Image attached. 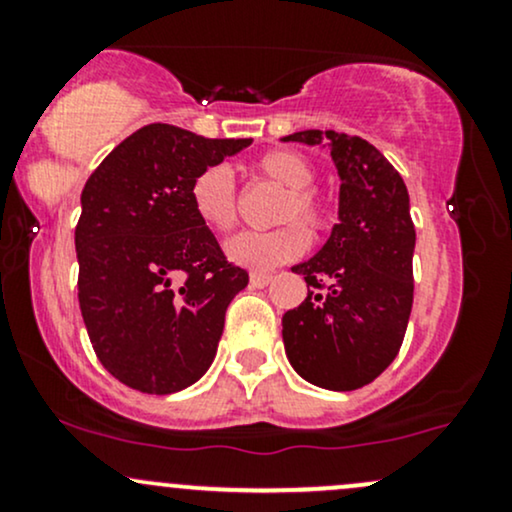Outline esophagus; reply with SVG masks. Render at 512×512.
Returning <instances> with one entry per match:
<instances>
[{"label": "esophagus", "instance_id": "1", "mask_svg": "<svg viewBox=\"0 0 512 512\" xmlns=\"http://www.w3.org/2000/svg\"><path fill=\"white\" fill-rule=\"evenodd\" d=\"M269 281H272V274H267V272H250V284L257 286V289L267 286Z\"/></svg>", "mask_w": 512, "mask_h": 512}]
</instances>
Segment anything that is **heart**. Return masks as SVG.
Here are the masks:
<instances>
[{"mask_svg": "<svg viewBox=\"0 0 512 512\" xmlns=\"http://www.w3.org/2000/svg\"><path fill=\"white\" fill-rule=\"evenodd\" d=\"M252 175L284 187L276 204L274 221L284 226L272 231H245L226 245L228 257L250 269H272L296 260L308 248L310 231H322L330 219V207L313 185L315 166L308 156L293 149L264 151L252 161ZM190 207L202 226L214 233H228L238 223V190L226 166H209L190 185Z\"/></svg>", "mask_w": 512, "mask_h": 512, "instance_id": "b5f03b06", "label": "heart"}]
</instances>
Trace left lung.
<instances>
[{
    "mask_svg": "<svg viewBox=\"0 0 512 512\" xmlns=\"http://www.w3.org/2000/svg\"><path fill=\"white\" fill-rule=\"evenodd\" d=\"M284 142L327 144L342 178L332 236L308 262L291 267L310 289L281 317L286 356L308 383L358 390L395 361L414 303L416 231L407 185L361 137L305 129Z\"/></svg>",
    "mask_w": 512,
    "mask_h": 512,
    "instance_id": "8db88e82",
    "label": "left lung"
}]
</instances>
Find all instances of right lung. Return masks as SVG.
<instances>
[{
  "label": "right lung",
  "instance_id": "right-lung-1",
  "mask_svg": "<svg viewBox=\"0 0 512 512\" xmlns=\"http://www.w3.org/2000/svg\"><path fill=\"white\" fill-rule=\"evenodd\" d=\"M250 144L154 122L86 180L74 233L79 308L98 361L132 390H185L214 361L226 308L248 272L199 223L190 185Z\"/></svg>",
  "mask_w": 512,
  "mask_h": 512
}]
</instances>
